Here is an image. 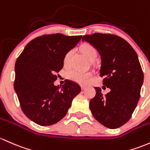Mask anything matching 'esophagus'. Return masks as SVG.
I'll return each instance as SVG.
<instances>
[{
    "mask_svg": "<svg viewBox=\"0 0 150 150\" xmlns=\"http://www.w3.org/2000/svg\"><path fill=\"white\" fill-rule=\"evenodd\" d=\"M85 88H86V86H85V85H81V89H82V90H84Z\"/></svg>",
    "mask_w": 150,
    "mask_h": 150,
    "instance_id": "1",
    "label": "esophagus"
}]
</instances>
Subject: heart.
I'll list each match as a JSON object with an SVG mask.
<instances>
[{"mask_svg":"<svg viewBox=\"0 0 150 150\" xmlns=\"http://www.w3.org/2000/svg\"><path fill=\"white\" fill-rule=\"evenodd\" d=\"M80 50L85 55V56L90 60H95L98 55V51L95 47L90 43H84L80 46ZM72 50H69L65 54L63 59L64 65H67L72 56ZM66 77L70 80L79 83L80 85H85L90 81L93 77V73L90 72H82L77 70H72L67 72Z\"/></svg>","mask_w":150,"mask_h":150,"instance_id":"b5f03b06","label":"heart"}]
</instances>
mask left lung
<instances>
[{
	"label": "left lung",
	"mask_w": 150,
	"mask_h": 150,
	"mask_svg": "<svg viewBox=\"0 0 150 150\" xmlns=\"http://www.w3.org/2000/svg\"><path fill=\"white\" fill-rule=\"evenodd\" d=\"M83 40L98 50L102 62L100 76L110 89L103 95L101 88L95 87L90 109L100 123L116 129L129 121L140 98L144 74L137 55L125 39L116 35L96 33L84 35Z\"/></svg>",
	"instance_id": "obj_1"
}]
</instances>
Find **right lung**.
I'll return each mask as SVG.
<instances>
[{
    "label": "right lung",
    "instance_id": "1",
    "mask_svg": "<svg viewBox=\"0 0 150 150\" xmlns=\"http://www.w3.org/2000/svg\"><path fill=\"white\" fill-rule=\"evenodd\" d=\"M81 38L82 35L61 33L39 36L29 42L18 57L15 91L23 113L36 124L49 126L62 120L81 91L80 85L71 80L61 88L54 85L65 54Z\"/></svg>",
    "mask_w": 150,
    "mask_h": 150
}]
</instances>
